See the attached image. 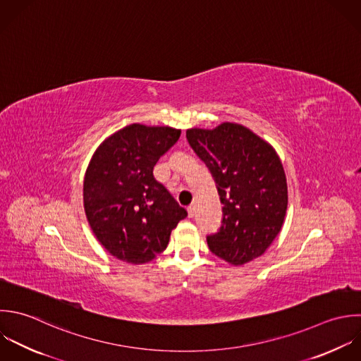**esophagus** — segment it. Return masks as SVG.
<instances>
[{
  "instance_id": "esophagus-1",
  "label": "esophagus",
  "mask_w": 361,
  "mask_h": 361,
  "mask_svg": "<svg viewBox=\"0 0 361 361\" xmlns=\"http://www.w3.org/2000/svg\"><path fill=\"white\" fill-rule=\"evenodd\" d=\"M187 211H188V216H190V218H194V215H195V205H190V207L187 208Z\"/></svg>"
}]
</instances>
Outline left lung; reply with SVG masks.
I'll return each mask as SVG.
<instances>
[{
  "label": "left lung",
  "instance_id": "1",
  "mask_svg": "<svg viewBox=\"0 0 361 361\" xmlns=\"http://www.w3.org/2000/svg\"><path fill=\"white\" fill-rule=\"evenodd\" d=\"M187 140L211 171L222 202V225L209 250L233 266L262 256L284 224L288 190L281 160L250 129L225 122L187 130Z\"/></svg>",
  "mask_w": 361,
  "mask_h": 361
}]
</instances>
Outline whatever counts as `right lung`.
I'll return each mask as SVG.
<instances>
[{
    "label": "right lung",
    "instance_id": "right-lung-1",
    "mask_svg": "<svg viewBox=\"0 0 361 361\" xmlns=\"http://www.w3.org/2000/svg\"><path fill=\"white\" fill-rule=\"evenodd\" d=\"M170 126L132 123L105 139L84 177V211L92 233L114 257L143 264L161 253L187 216L153 167L178 140Z\"/></svg>",
    "mask_w": 361,
    "mask_h": 361
}]
</instances>
